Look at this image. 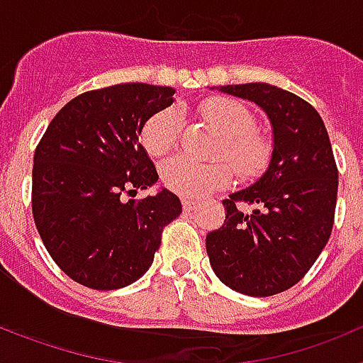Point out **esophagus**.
<instances>
[{"mask_svg": "<svg viewBox=\"0 0 363 363\" xmlns=\"http://www.w3.org/2000/svg\"><path fill=\"white\" fill-rule=\"evenodd\" d=\"M198 207V201L194 200H184V211H187V213H191V211H194Z\"/></svg>", "mask_w": 363, "mask_h": 363, "instance_id": "obj_1", "label": "esophagus"}]
</instances>
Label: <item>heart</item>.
I'll list each match as a JSON object with an SVG mask.
<instances>
[{
  "label": "heart",
  "instance_id": "1",
  "mask_svg": "<svg viewBox=\"0 0 363 363\" xmlns=\"http://www.w3.org/2000/svg\"><path fill=\"white\" fill-rule=\"evenodd\" d=\"M201 114L223 134L218 156H225L233 162L242 178L255 179L267 171L272 145L267 138L256 133L255 116L242 101L221 96L209 98L201 105ZM179 129L182 116L176 108L156 112L143 127V147L156 156L169 152L178 143ZM230 164L225 160L200 163L176 156L162 167V179L169 191L189 200H200L230 184L234 171Z\"/></svg>",
  "mask_w": 363,
  "mask_h": 363
}]
</instances>
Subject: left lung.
Instances as JSON below:
<instances>
[{"label":"left lung","mask_w":363,"mask_h":363,"mask_svg":"<svg viewBox=\"0 0 363 363\" xmlns=\"http://www.w3.org/2000/svg\"><path fill=\"white\" fill-rule=\"evenodd\" d=\"M255 101L272 127V158L251 187L233 192L225 221L205 247L220 281L247 296L291 289L313 267L335 223L338 169L325 125L313 105L269 83L223 85ZM243 203L255 204L247 215Z\"/></svg>","instance_id":"left-lung-1"}]
</instances>
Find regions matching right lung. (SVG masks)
Listing matches in <instances>:
<instances>
[{"mask_svg":"<svg viewBox=\"0 0 363 363\" xmlns=\"http://www.w3.org/2000/svg\"><path fill=\"white\" fill-rule=\"evenodd\" d=\"M171 86L120 83L70 99L45 130L32 167V216L57 267L96 291L121 289L143 277L162 230L182 201L123 200L158 182L140 143L147 120L174 101Z\"/></svg>","mask_w":363,"mask_h":363,"instance_id":"1","label":"right lung"}]
</instances>
